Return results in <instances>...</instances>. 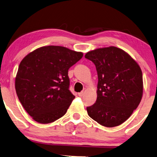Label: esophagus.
<instances>
[{
    "instance_id": "obj_1",
    "label": "esophagus",
    "mask_w": 157,
    "mask_h": 157,
    "mask_svg": "<svg viewBox=\"0 0 157 157\" xmlns=\"http://www.w3.org/2000/svg\"><path fill=\"white\" fill-rule=\"evenodd\" d=\"M85 90H82L81 93H78V95H79V96H80V97H82V96H83V94H84V93H85Z\"/></svg>"
}]
</instances>
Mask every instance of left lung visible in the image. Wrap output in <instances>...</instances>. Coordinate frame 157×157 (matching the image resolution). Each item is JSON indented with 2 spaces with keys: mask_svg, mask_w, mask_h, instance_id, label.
Here are the masks:
<instances>
[{
  "mask_svg": "<svg viewBox=\"0 0 157 157\" xmlns=\"http://www.w3.org/2000/svg\"><path fill=\"white\" fill-rule=\"evenodd\" d=\"M98 72L97 100L87 107L88 114L105 127L119 126L128 119L140 102L143 74L137 62L114 46L87 52Z\"/></svg>",
  "mask_w": 157,
  "mask_h": 157,
  "instance_id": "obj_1",
  "label": "left lung"
}]
</instances>
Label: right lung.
<instances>
[{
  "instance_id": "1",
  "label": "right lung",
  "mask_w": 157,
  "mask_h": 157,
  "mask_svg": "<svg viewBox=\"0 0 157 157\" xmlns=\"http://www.w3.org/2000/svg\"><path fill=\"white\" fill-rule=\"evenodd\" d=\"M82 57L81 52L48 45L38 48L21 60L15 90L33 120L50 124L66 114L75 98L69 90L68 70Z\"/></svg>"
}]
</instances>
